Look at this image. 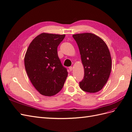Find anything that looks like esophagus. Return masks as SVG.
<instances>
[{
    "mask_svg": "<svg viewBox=\"0 0 132 132\" xmlns=\"http://www.w3.org/2000/svg\"><path fill=\"white\" fill-rule=\"evenodd\" d=\"M69 69L70 71H71V70H73V67H70L69 68Z\"/></svg>",
    "mask_w": 132,
    "mask_h": 132,
    "instance_id": "esophagus-1",
    "label": "esophagus"
}]
</instances>
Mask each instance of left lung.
<instances>
[{
	"label": "left lung",
	"instance_id": "left-lung-1",
	"mask_svg": "<svg viewBox=\"0 0 132 132\" xmlns=\"http://www.w3.org/2000/svg\"><path fill=\"white\" fill-rule=\"evenodd\" d=\"M78 46L84 69L80 87L90 93L100 91L106 84L112 69L111 54L106 43L95 34L73 35Z\"/></svg>",
	"mask_w": 132,
	"mask_h": 132
}]
</instances>
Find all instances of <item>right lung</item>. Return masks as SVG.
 Instances as JSON below:
<instances>
[{
    "label": "right lung",
    "instance_id": "obj_1",
    "mask_svg": "<svg viewBox=\"0 0 132 132\" xmlns=\"http://www.w3.org/2000/svg\"><path fill=\"white\" fill-rule=\"evenodd\" d=\"M65 35L42 33L30 43L24 58L31 83L39 93L52 96L62 90L68 71L58 56L57 47Z\"/></svg>",
    "mask_w": 132,
    "mask_h": 132
}]
</instances>
